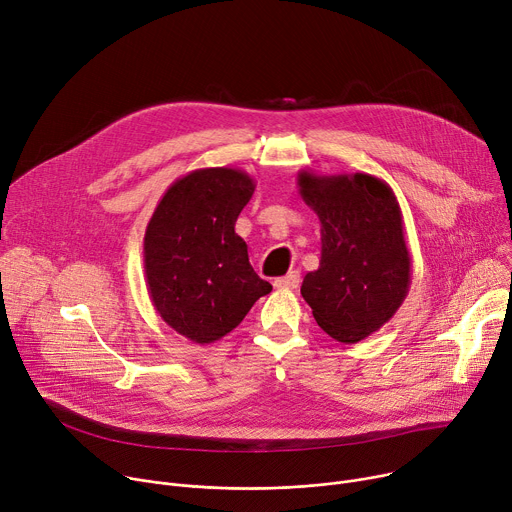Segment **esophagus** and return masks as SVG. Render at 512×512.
Listing matches in <instances>:
<instances>
[{
	"instance_id": "1",
	"label": "esophagus",
	"mask_w": 512,
	"mask_h": 512,
	"mask_svg": "<svg viewBox=\"0 0 512 512\" xmlns=\"http://www.w3.org/2000/svg\"><path fill=\"white\" fill-rule=\"evenodd\" d=\"M275 288H282V290H296L300 286V273L298 271H290L284 277H277L273 282Z\"/></svg>"
}]
</instances>
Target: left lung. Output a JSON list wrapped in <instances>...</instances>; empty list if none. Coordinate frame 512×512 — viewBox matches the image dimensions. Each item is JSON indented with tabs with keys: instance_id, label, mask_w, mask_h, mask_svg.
Here are the masks:
<instances>
[{
	"instance_id": "obj_1",
	"label": "left lung",
	"mask_w": 512,
	"mask_h": 512,
	"mask_svg": "<svg viewBox=\"0 0 512 512\" xmlns=\"http://www.w3.org/2000/svg\"><path fill=\"white\" fill-rule=\"evenodd\" d=\"M300 196L320 220V265L302 296L318 327L341 343L380 331L410 288V253L400 204L369 173H298Z\"/></svg>"
}]
</instances>
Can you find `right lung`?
Listing matches in <instances>:
<instances>
[{"label": "right lung", "mask_w": 512, "mask_h": 512, "mask_svg": "<svg viewBox=\"0 0 512 512\" xmlns=\"http://www.w3.org/2000/svg\"><path fill=\"white\" fill-rule=\"evenodd\" d=\"M255 192L249 173L206 167L175 179L145 232V277L159 316L181 337L210 345L237 329L271 292L235 232Z\"/></svg>", "instance_id": "add662e5"}]
</instances>
